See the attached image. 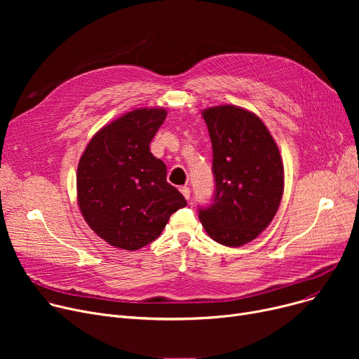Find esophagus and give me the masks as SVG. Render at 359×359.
<instances>
[{"mask_svg":"<svg viewBox=\"0 0 359 359\" xmlns=\"http://www.w3.org/2000/svg\"><path fill=\"white\" fill-rule=\"evenodd\" d=\"M180 192L183 194V196L186 198V199H189L191 198V189L187 186H183V187H180Z\"/></svg>","mask_w":359,"mask_h":359,"instance_id":"esophagus-1","label":"esophagus"}]
</instances>
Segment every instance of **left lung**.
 Segmentation results:
<instances>
[{
	"mask_svg": "<svg viewBox=\"0 0 359 359\" xmlns=\"http://www.w3.org/2000/svg\"><path fill=\"white\" fill-rule=\"evenodd\" d=\"M202 116L212 144V202L199 206L205 231L217 243L238 248L273 219L284 194L279 149L255 113L225 104Z\"/></svg>",
	"mask_w": 359,
	"mask_h": 359,
	"instance_id": "left-lung-1",
	"label": "left lung"
}]
</instances>
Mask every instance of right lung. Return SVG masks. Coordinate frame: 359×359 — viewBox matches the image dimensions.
<instances>
[{"mask_svg":"<svg viewBox=\"0 0 359 359\" xmlns=\"http://www.w3.org/2000/svg\"><path fill=\"white\" fill-rule=\"evenodd\" d=\"M164 109H137L102 128L77 172L80 211L90 229L119 249L138 250L156 240L170 215L187 205L165 179L167 167L149 142Z\"/></svg>","mask_w":359,"mask_h":359,"instance_id":"right-lung-1","label":"right lung"}]
</instances>
